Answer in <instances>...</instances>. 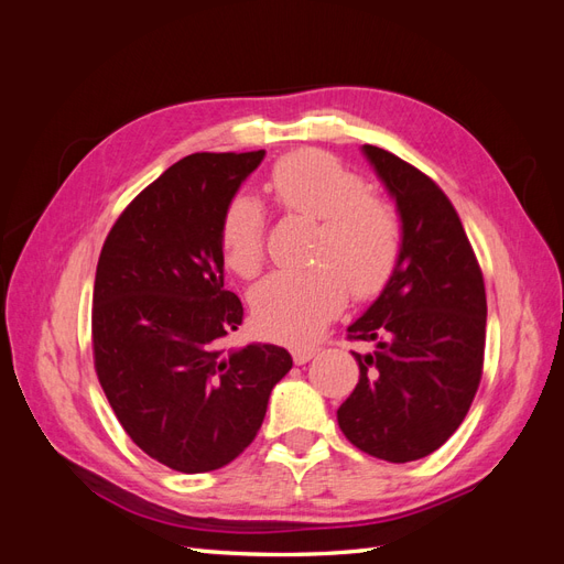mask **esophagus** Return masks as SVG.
I'll use <instances>...</instances> for the list:
<instances>
[{"label":"esophagus","mask_w":564,"mask_h":564,"mask_svg":"<svg viewBox=\"0 0 564 564\" xmlns=\"http://www.w3.org/2000/svg\"><path fill=\"white\" fill-rule=\"evenodd\" d=\"M317 346H299V348H294L292 350V355H294V362L296 365H305L308 360H313V357L317 355Z\"/></svg>","instance_id":"1"}]
</instances>
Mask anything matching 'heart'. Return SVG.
Listing matches in <instances>:
<instances>
[{
    "mask_svg": "<svg viewBox=\"0 0 564 564\" xmlns=\"http://www.w3.org/2000/svg\"><path fill=\"white\" fill-rule=\"evenodd\" d=\"M268 195L286 216L319 220L308 270L270 275L253 292L259 327L284 340H308L348 299L371 296L398 268L402 224L392 204L369 193L367 181L319 150H299L270 169ZM220 249L230 270L256 278L265 263V212L237 195L220 218Z\"/></svg>",
    "mask_w": 564,
    "mask_h": 564,
    "instance_id": "1",
    "label": "heart"
}]
</instances>
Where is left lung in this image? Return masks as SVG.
<instances>
[{
	"label": "left lung",
	"mask_w": 564,
	"mask_h": 564,
	"mask_svg": "<svg viewBox=\"0 0 564 564\" xmlns=\"http://www.w3.org/2000/svg\"><path fill=\"white\" fill-rule=\"evenodd\" d=\"M365 155L395 197L402 251L392 278L350 340L360 365L338 425L357 449L390 464L433 454L466 419L482 379L487 296L480 263L460 218L440 185L392 152Z\"/></svg>",
	"instance_id": "left-lung-1"
}]
</instances>
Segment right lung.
<instances>
[{"instance_id": "right-lung-1", "label": "right lung", "mask_w": 564, "mask_h": 564, "mask_svg": "<svg viewBox=\"0 0 564 564\" xmlns=\"http://www.w3.org/2000/svg\"><path fill=\"white\" fill-rule=\"evenodd\" d=\"M265 152H195L119 214L100 249L91 340L127 435L178 473L228 466L259 433L292 369L280 346L224 350L242 301L224 286L220 218Z\"/></svg>"}]
</instances>
